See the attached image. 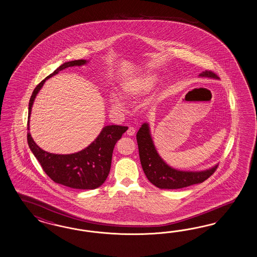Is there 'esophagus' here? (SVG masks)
Wrapping results in <instances>:
<instances>
[{
  "mask_svg": "<svg viewBox=\"0 0 257 257\" xmlns=\"http://www.w3.org/2000/svg\"><path fill=\"white\" fill-rule=\"evenodd\" d=\"M135 133H136L135 128H134V127H129V128H128V130H127V132H126V134H127L128 136H134V135H135Z\"/></svg>",
  "mask_w": 257,
  "mask_h": 257,
  "instance_id": "obj_1",
  "label": "esophagus"
}]
</instances>
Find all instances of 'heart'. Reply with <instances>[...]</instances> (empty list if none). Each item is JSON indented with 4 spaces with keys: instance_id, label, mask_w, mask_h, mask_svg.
<instances>
[{
    "instance_id": "heart-1",
    "label": "heart",
    "mask_w": 257,
    "mask_h": 257,
    "mask_svg": "<svg viewBox=\"0 0 257 257\" xmlns=\"http://www.w3.org/2000/svg\"><path fill=\"white\" fill-rule=\"evenodd\" d=\"M157 80L158 77L155 73H148L142 75L140 77L136 78L132 81L125 83L122 86V92L127 98H139L140 96L150 92L156 86ZM110 101L115 108H121L122 103L120 101V99L116 95H112Z\"/></svg>"
}]
</instances>
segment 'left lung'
<instances>
[{
	"mask_svg": "<svg viewBox=\"0 0 257 257\" xmlns=\"http://www.w3.org/2000/svg\"><path fill=\"white\" fill-rule=\"evenodd\" d=\"M200 76L218 79L210 70L202 71ZM137 141L143 171L149 181L159 188L178 189L200 184L209 178L218 168V165H215L211 169L201 171H179L171 168L157 153L148 122L141 125L137 134Z\"/></svg>",
	"mask_w": 257,
	"mask_h": 257,
	"instance_id": "obj_1",
	"label": "left lung"
}]
</instances>
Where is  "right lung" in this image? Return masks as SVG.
Listing matches in <instances>:
<instances>
[{
  "mask_svg": "<svg viewBox=\"0 0 257 257\" xmlns=\"http://www.w3.org/2000/svg\"><path fill=\"white\" fill-rule=\"evenodd\" d=\"M86 63L87 61L85 59L65 62L41 81L33 91L28 112L27 141L32 153L51 179L57 184L75 189H95L104 183L111 168L115 144L121 138L122 134L126 132L128 127L107 125L101 129L96 140L84 150L70 155H55L39 148L36 144L29 132V118L34 101L47 79L53 77L60 70L69 67L83 66Z\"/></svg>",
  "mask_w": 257,
  "mask_h": 257,
  "instance_id": "1",
  "label": "right lung"
}]
</instances>
